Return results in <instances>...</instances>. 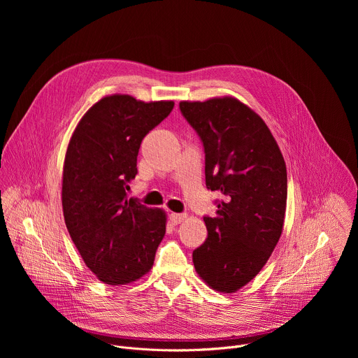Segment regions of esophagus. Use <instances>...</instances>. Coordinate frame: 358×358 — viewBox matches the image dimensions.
I'll use <instances>...</instances> for the list:
<instances>
[{
  "instance_id": "34e87169",
  "label": "esophagus",
  "mask_w": 358,
  "mask_h": 358,
  "mask_svg": "<svg viewBox=\"0 0 358 358\" xmlns=\"http://www.w3.org/2000/svg\"><path fill=\"white\" fill-rule=\"evenodd\" d=\"M187 218V214H176V213H171L170 214V221L174 224V225H177V224H181L184 220Z\"/></svg>"
}]
</instances>
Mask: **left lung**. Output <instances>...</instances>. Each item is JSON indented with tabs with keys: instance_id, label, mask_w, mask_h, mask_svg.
Instances as JSON below:
<instances>
[{
	"instance_id": "left-lung-1",
	"label": "left lung",
	"mask_w": 358,
	"mask_h": 358,
	"mask_svg": "<svg viewBox=\"0 0 358 358\" xmlns=\"http://www.w3.org/2000/svg\"><path fill=\"white\" fill-rule=\"evenodd\" d=\"M180 110L206 152V185L221 195L192 262L213 289L232 293L261 272L280 238L286 164L265 122L239 100L181 101Z\"/></svg>"
}]
</instances>
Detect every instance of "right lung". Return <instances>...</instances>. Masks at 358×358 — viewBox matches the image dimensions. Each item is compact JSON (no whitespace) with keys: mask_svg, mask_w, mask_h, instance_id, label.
Here are the masks:
<instances>
[{"mask_svg":"<svg viewBox=\"0 0 358 358\" xmlns=\"http://www.w3.org/2000/svg\"><path fill=\"white\" fill-rule=\"evenodd\" d=\"M173 108L174 101L108 96L87 110L69 141L62 181L65 224L86 266L103 283L127 285L155 264L166 215L129 198L127 189L137 174L141 140Z\"/></svg>","mask_w":358,"mask_h":358,"instance_id":"right-lung-1","label":"right lung"}]
</instances>
